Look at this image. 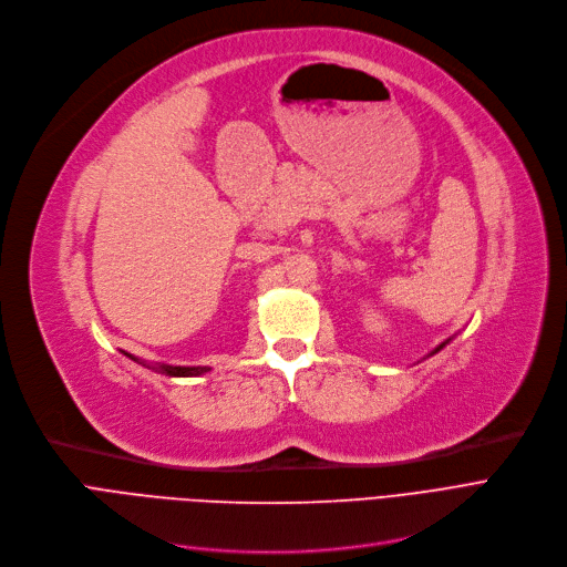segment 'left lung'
I'll return each instance as SVG.
<instances>
[{"mask_svg": "<svg viewBox=\"0 0 567 567\" xmlns=\"http://www.w3.org/2000/svg\"><path fill=\"white\" fill-rule=\"evenodd\" d=\"M452 339H454V337H450V339H445V341H443V343H439V346H436V348H434V350H431V353H429V355H426V358H431V355H436V353H439V350H443V348H445V346H447V343H450V341H452Z\"/></svg>", "mask_w": 567, "mask_h": 567, "instance_id": "left-lung-1", "label": "left lung"}]
</instances>
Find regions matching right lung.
<instances>
[{"label": "right lung", "instance_id": "obj_1", "mask_svg": "<svg viewBox=\"0 0 567 567\" xmlns=\"http://www.w3.org/2000/svg\"><path fill=\"white\" fill-rule=\"evenodd\" d=\"M126 358H131L133 362H138V364H143V367H147V369H154V371H158V373H166V375H171V379H192V375H203V373H207L209 371V367H173V364H147V362H143V360H138V358H133V355H128V353H124Z\"/></svg>", "mask_w": 567, "mask_h": 567}]
</instances>
